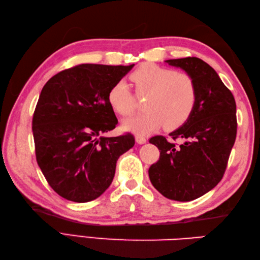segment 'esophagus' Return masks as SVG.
I'll return each mask as SVG.
<instances>
[{
    "label": "esophagus",
    "mask_w": 260,
    "mask_h": 260,
    "mask_svg": "<svg viewBox=\"0 0 260 260\" xmlns=\"http://www.w3.org/2000/svg\"><path fill=\"white\" fill-rule=\"evenodd\" d=\"M135 140H136V142H137V144H145V143L147 142L146 137L142 136V135H136Z\"/></svg>",
    "instance_id": "esophagus-1"
}]
</instances>
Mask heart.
I'll use <instances>...</instances> for the list:
<instances>
[{
	"label": "heart",
	"mask_w": 260,
	"mask_h": 260,
	"mask_svg": "<svg viewBox=\"0 0 260 260\" xmlns=\"http://www.w3.org/2000/svg\"><path fill=\"white\" fill-rule=\"evenodd\" d=\"M139 96H147L146 113L123 123L126 131L147 134L164 124L167 129L182 125L189 117L196 104V86L192 78L183 73L146 63L131 75ZM108 103L114 112L128 116L135 107V97L125 80H118L108 91Z\"/></svg>",
	"instance_id": "1"
}]
</instances>
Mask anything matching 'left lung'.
Wrapping results in <instances>:
<instances>
[{
	"instance_id": "obj_1",
	"label": "left lung",
	"mask_w": 260,
	"mask_h": 260,
	"mask_svg": "<svg viewBox=\"0 0 260 260\" xmlns=\"http://www.w3.org/2000/svg\"><path fill=\"white\" fill-rule=\"evenodd\" d=\"M189 75L196 86V104L187 119L170 133L176 145L164 136L150 143L159 159L148 169L153 186L165 198L192 201L212 190L227 168L237 134L236 102L215 70L196 57L165 60Z\"/></svg>"
}]
</instances>
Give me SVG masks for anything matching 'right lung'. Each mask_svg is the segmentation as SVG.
I'll list each match as a JSON object with an SVG mask.
<instances>
[{
  "mask_svg": "<svg viewBox=\"0 0 260 260\" xmlns=\"http://www.w3.org/2000/svg\"><path fill=\"white\" fill-rule=\"evenodd\" d=\"M133 67L82 63L43 86L32 119L36 156L60 197L79 203L101 197L112 183L118 157L134 146L131 134L103 135L118 123L108 91Z\"/></svg>",
  "mask_w": 260,
  "mask_h": 260,
  "instance_id": "right-lung-1",
  "label": "right lung"
}]
</instances>
